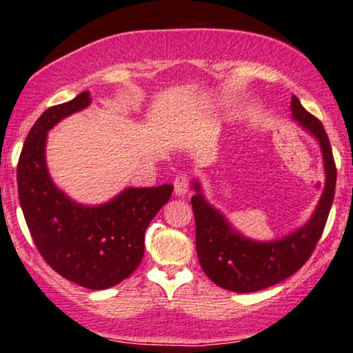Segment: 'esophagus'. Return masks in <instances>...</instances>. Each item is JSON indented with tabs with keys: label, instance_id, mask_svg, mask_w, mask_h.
Wrapping results in <instances>:
<instances>
[{
	"label": "esophagus",
	"instance_id": "34e87169",
	"mask_svg": "<svg viewBox=\"0 0 353 353\" xmlns=\"http://www.w3.org/2000/svg\"><path fill=\"white\" fill-rule=\"evenodd\" d=\"M188 183H190V181H188L187 174H179L174 179V193L177 196L185 195V193L188 192Z\"/></svg>",
	"mask_w": 353,
	"mask_h": 353
}]
</instances>
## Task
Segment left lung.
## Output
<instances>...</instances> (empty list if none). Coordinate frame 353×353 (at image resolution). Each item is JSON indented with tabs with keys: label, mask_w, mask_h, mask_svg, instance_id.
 <instances>
[{
	"label": "left lung",
	"mask_w": 353,
	"mask_h": 353,
	"mask_svg": "<svg viewBox=\"0 0 353 353\" xmlns=\"http://www.w3.org/2000/svg\"><path fill=\"white\" fill-rule=\"evenodd\" d=\"M292 120L319 142L325 166V187L314 214L304 225L276 240H252L236 230L222 212L203 195L198 179L192 182L195 195V243L201 269L217 286L235 292H254L276 285L301 269L314 252L330 214L336 188V165L325 128L291 97Z\"/></svg>",
	"instance_id": "1"
}]
</instances>
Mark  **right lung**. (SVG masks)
<instances>
[{"mask_svg":"<svg viewBox=\"0 0 353 353\" xmlns=\"http://www.w3.org/2000/svg\"><path fill=\"white\" fill-rule=\"evenodd\" d=\"M91 103L84 91L43 112L30 129L17 165L19 201L43 259L67 280L88 290H107L125 280L143 257L150 221L171 198V183L128 187L102 205L67 196L48 171V132Z\"/></svg>","mask_w":353,"mask_h":353,"instance_id":"1","label":"right lung"}]
</instances>
